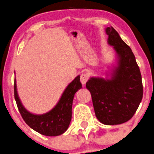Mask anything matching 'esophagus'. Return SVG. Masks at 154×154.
Listing matches in <instances>:
<instances>
[{"instance_id":"34e87169","label":"esophagus","mask_w":154,"mask_h":154,"mask_svg":"<svg viewBox=\"0 0 154 154\" xmlns=\"http://www.w3.org/2000/svg\"><path fill=\"white\" fill-rule=\"evenodd\" d=\"M87 81H88V77H87L86 74H81V76H80V82H81L82 85H85Z\"/></svg>"}]
</instances>
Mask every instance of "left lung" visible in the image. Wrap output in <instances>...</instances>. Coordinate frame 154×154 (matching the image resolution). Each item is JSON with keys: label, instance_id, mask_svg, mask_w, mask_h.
<instances>
[{"label": "left lung", "instance_id": "obj_1", "mask_svg": "<svg viewBox=\"0 0 154 154\" xmlns=\"http://www.w3.org/2000/svg\"><path fill=\"white\" fill-rule=\"evenodd\" d=\"M108 44L115 51V64L106 77H91L86 88L91 94L95 115L107 125L122 124L135 114L143 95L142 76L135 56L112 26L107 27Z\"/></svg>", "mask_w": 154, "mask_h": 154}]
</instances>
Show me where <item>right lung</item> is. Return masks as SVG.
Masks as SVG:
<instances>
[{
    "instance_id": "1",
    "label": "right lung",
    "mask_w": 154,
    "mask_h": 154,
    "mask_svg": "<svg viewBox=\"0 0 154 154\" xmlns=\"http://www.w3.org/2000/svg\"><path fill=\"white\" fill-rule=\"evenodd\" d=\"M82 88L80 75L77 76L65 88L55 106L43 114H35L26 109L22 104L14 79V99L23 119L31 128L42 135L56 137L66 131L72 120V103L74 94Z\"/></svg>"
}]
</instances>
